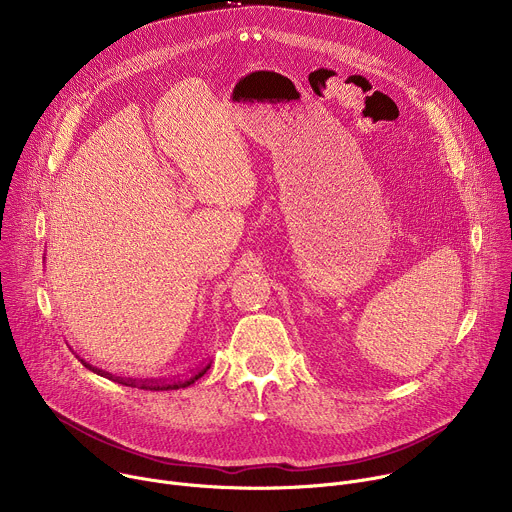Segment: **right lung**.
Returning a JSON list of instances; mask_svg holds the SVG:
<instances>
[{"mask_svg":"<svg viewBox=\"0 0 512 512\" xmlns=\"http://www.w3.org/2000/svg\"><path fill=\"white\" fill-rule=\"evenodd\" d=\"M210 369V362L208 364H204V367H200V369H196L192 375H188V377H184V379H178V381H135V379H121V377H113V375H109V373H103V371H99V373H103L105 377H109V379H113V381H117V383H121V385H125V387H137V389H145V391H172V389H184V387H188V385H192L194 381H198L206 371ZM97 371V369H95Z\"/></svg>","mask_w":512,"mask_h":512,"instance_id":"right-lung-1","label":"right lung"}]
</instances>
